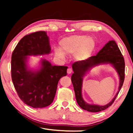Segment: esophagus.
<instances>
[{
    "label": "esophagus",
    "instance_id": "34e87169",
    "mask_svg": "<svg viewBox=\"0 0 133 133\" xmlns=\"http://www.w3.org/2000/svg\"><path fill=\"white\" fill-rule=\"evenodd\" d=\"M72 72V69H70V68H69L68 69H67V74H69V75H70V74H71Z\"/></svg>",
    "mask_w": 133,
    "mask_h": 133
}]
</instances>
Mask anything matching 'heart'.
<instances>
[{
    "instance_id": "b5f03b06",
    "label": "heart",
    "mask_w": 133,
    "mask_h": 133,
    "mask_svg": "<svg viewBox=\"0 0 133 133\" xmlns=\"http://www.w3.org/2000/svg\"><path fill=\"white\" fill-rule=\"evenodd\" d=\"M60 49L56 48V57L64 59L65 55H74L76 61H83L89 58L96 47V41L91 36L75 35L64 37L59 42Z\"/></svg>"
}]
</instances>
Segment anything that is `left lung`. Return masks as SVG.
Listing matches in <instances>:
<instances>
[{
  "mask_svg": "<svg viewBox=\"0 0 133 133\" xmlns=\"http://www.w3.org/2000/svg\"><path fill=\"white\" fill-rule=\"evenodd\" d=\"M106 64H111L115 69L119 75L120 82L118 93L111 102L106 105L100 106L88 104L83 100L82 97L83 78L92 68L99 65ZM72 69L74 73L71 76V82L75 92L76 101L82 109L90 112H99L107 109L113 103L122 87L125 75L124 59L114 40H111L105 44L96 56H91L83 61L74 63L72 64Z\"/></svg>",
  "mask_w": 133,
  "mask_h": 133,
  "instance_id": "obj_1",
  "label": "left lung"
}]
</instances>
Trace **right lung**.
I'll return each instance as SVG.
<instances>
[{"label": "right lung", "mask_w": 133, "mask_h": 133, "mask_svg": "<svg viewBox=\"0 0 133 133\" xmlns=\"http://www.w3.org/2000/svg\"><path fill=\"white\" fill-rule=\"evenodd\" d=\"M50 53L49 37L44 31L26 35L12 53L11 75L13 85L22 101L35 109L47 107L53 102L58 81L67 75L68 67L53 66L46 59H41L37 70L28 67V56Z\"/></svg>", "instance_id": "right-lung-1"}]
</instances>
